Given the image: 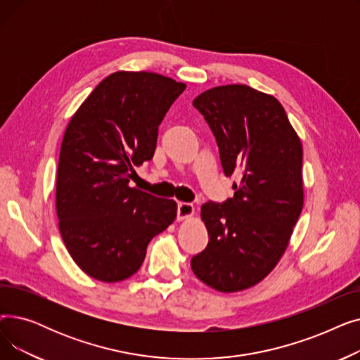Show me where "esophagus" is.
Returning a JSON list of instances; mask_svg holds the SVG:
<instances>
[{"instance_id":"1","label":"esophagus","mask_w":360,"mask_h":360,"mask_svg":"<svg viewBox=\"0 0 360 360\" xmlns=\"http://www.w3.org/2000/svg\"><path fill=\"white\" fill-rule=\"evenodd\" d=\"M194 214V205L191 202H178V220H184Z\"/></svg>"}]
</instances>
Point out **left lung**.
Instances as JSON below:
<instances>
[{
  "mask_svg": "<svg viewBox=\"0 0 360 360\" xmlns=\"http://www.w3.org/2000/svg\"><path fill=\"white\" fill-rule=\"evenodd\" d=\"M193 105L213 132L224 175L242 178L232 198L202 204L209 243L191 269L207 286L239 292L266 277L288 248L304 207L302 144L280 102L250 86L213 87Z\"/></svg>",
  "mask_w": 360,
  "mask_h": 360,
  "instance_id": "1",
  "label": "left lung"
}]
</instances>
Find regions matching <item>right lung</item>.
<instances>
[{
	"instance_id": "right-lung-1",
	"label": "right lung",
	"mask_w": 360,
	"mask_h": 360,
	"mask_svg": "<svg viewBox=\"0 0 360 360\" xmlns=\"http://www.w3.org/2000/svg\"><path fill=\"white\" fill-rule=\"evenodd\" d=\"M184 83L156 72L117 71L74 113L56 172V216L74 262L113 283L139 271L148 242L176 217V202L131 188L153 159L166 112Z\"/></svg>"
}]
</instances>
